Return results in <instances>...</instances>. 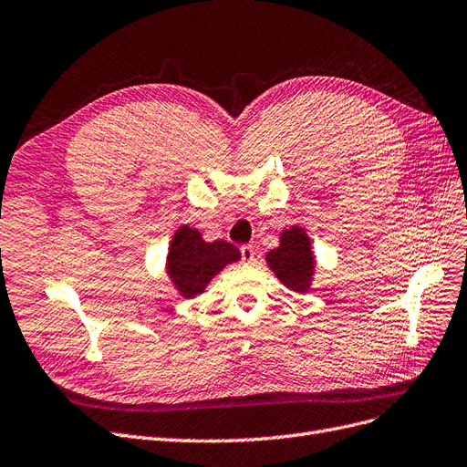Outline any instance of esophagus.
Wrapping results in <instances>:
<instances>
[{"instance_id": "34e87169", "label": "esophagus", "mask_w": 467, "mask_h": 467, "mask_svg": "<svg viewBox=\"0 0 467 467\" xmlns=\"http://www.w3.org/2000/svg\"><path fill=\"white\" fill-rule=\"evenodd\" d=\"M240 257H243L244 264H254V257H255V250L250 244H244L240 248Z\"/></svg>"}]
</instances>
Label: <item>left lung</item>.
<instances>
[{
    "label": "left lung",
    "instance_id": "8db88e82",
    "mask_svg": "<svg viewBox=\"0 0 467 467\" xmlns=\"http://www.w3.org/2000/svg\"><path fill=\"white\" fill-rule=\"evenodd\" d=\"M265 260L286 288L296 292H306L309 288L316 262L304 229L292 227L283 231L281 246L271 250Z\"/></svg>",
    "mask_w": 467,
    "mask_h": 467
}]
</instances>
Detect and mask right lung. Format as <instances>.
<instances>
[{
    "label": "right lung",
    "mask_w": 467,
    "mask_h": 467,
    "mask_svg": "<svg viewBox=\"0 0 467 467\" xmlns=\"http://www.w3.org/2000/svg\"><path fill=\"white\" fill-rule=\"evenodd\" d=\"M240 260V252L231 243H203L196 229L181 227L167 255V273L171 281L182 292V296L194 298L207 286L215 275L233 262Z\"/></svg>",
    "instance_id": "right-lung-1"
}]
</instances>
